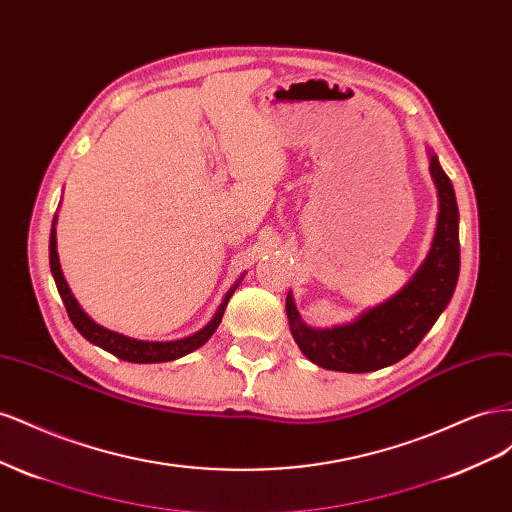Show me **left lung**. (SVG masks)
Listing matches in <instances>:
<instances>
[{"mask_svg": "<svg viewBox=\"0 0 512 512\" xmlns=\"http://www.w3.org/2000/svg\"><path fill=\"white\" fill-rule=\"evenodd\" d=\"M438 185L440 215L429 256L393 299L369 309L359 320L333 329H309L301 322L292 297L286 314L294 342L309 361L324 369L363 374L389 367L408 356L436 324L459 280V209L451 179L436 156L429 162Z\"/></svg>", "mask_w": 512, "mask_h": 512, "instance_id": "1", "label": "left lung"}]
</instances>
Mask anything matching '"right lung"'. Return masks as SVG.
I'll return each instance as SVG.
<instances>
[{"instance_id":"add662e5","label":"right lung","mask_w":512,"mask_h":512,"mask_svg":"<svg viewBox=\"0 0 512 512\" xmlns=\"http://www.w3.org/2000/svg\"><path fill=\"white\" fill-rule=\"evenodd\" d=\"M49 258H51V271H53V277H55L57 290L61 294V299H64L66 312H68L72 324L76 327V331H79L87 339V342L96 344L102 350L115 354L117 359L130 361V363H164V361H175V359H181V356L190 354L196 348L203 346L207 339L215 333V329H218V324L222 322V316H224V309L228 305V299L232 297V292H235V288H237V284H235V286L228 290V294L224 297L218 312H215L213 320L207 324L205 329H200L198 333H194L190 337L177 339V342H141V339H132V337L119 335L115 331H108V329L100 327V324H96L94 320H91L83 312V309L79 307V303H76V299L72 297V292H70V288H68V284L64 280V273H61V267H59L57 239H55V220H53V228H51Z\"/></svg>"}]
</instances>
